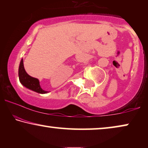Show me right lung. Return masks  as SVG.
I'll use <instances>...</instances> for the list:
<instances>
[{"label":"right lung","mask_w":148,"mask_h":148,"mask_svg":"<svg viewBox=\"0 0 148 148\" xmlns=\"http://www.w3.org/2000/svg\"><path fill=\"white\" fill-rule=\"evenodd\" d=\"M19 77L20 82L25 88L33 90L36 92L40 93V94H46L48 92L47 91H44L41 88L40 86L39 80L38 79L32 77L26 73L25 69H24L23 59H21V62H20L19 67Z\"/></svg>","instance_id":"add662e5"}]
</instances>
